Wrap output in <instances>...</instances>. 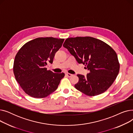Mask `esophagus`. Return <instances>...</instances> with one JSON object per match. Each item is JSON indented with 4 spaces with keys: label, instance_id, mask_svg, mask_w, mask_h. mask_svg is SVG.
<instances>
[{
    "label": "esophagus",
    "instance_id": "1",
    "mask_svg": "<svg viewBox=\"0 0 133 133\" xmlns=\"http://www.w3.org/2000/svg\"><path fill=\"white\" fill-rule=\"evenodd\" d=\"M66 75L67 76H68V77H71V76H73V75L72 74H70V73H66Z\"/></svg>",
    "mask_w": 133,
    "mask_h": 133
}]
</instances>
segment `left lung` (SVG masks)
<instances>
[{
	"label": "left lung",
	"mask_w": 133,
	"mask_h": 133,
	"mask_svg": "<svg viewBox=\"0 0 133 133\" xmlns=\"http://www.w3.org/2000/svg\"><path fill=\"white\" fill-rule=\"evenodd\" d=\"M79 64L90 72L85 77L78 74L75 88L88 96L101 94L113 84L120 70L115 51L104 42L93 37L67 38L63 45Z\"/></svg>",
	"instance_id": "1"
}]
</instances>
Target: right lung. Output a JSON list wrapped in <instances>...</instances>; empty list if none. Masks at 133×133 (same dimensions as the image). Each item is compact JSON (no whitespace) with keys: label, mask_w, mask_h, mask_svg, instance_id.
<instances>
[{"label":"right lung","mask_w":133,"mask_h":133,"mask_svg":"<svg viewBox=\"0 0 133 133\" xmlns=\"http://www.w3.org/2000/svg\"><path fill=\"white\" fill-rule=\"evenodd\" d=\"M64 39L38 38L27 42L17 53L13 64L15 78L24 91L35 98H43L57 89L65 74L47 70Z\"/></svg>","instance_id":"1"}]
</instances>
